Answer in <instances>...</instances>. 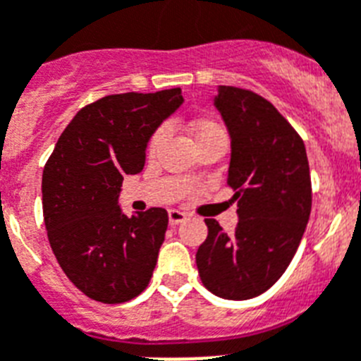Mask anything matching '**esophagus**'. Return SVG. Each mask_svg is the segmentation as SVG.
<instances>
[{
  "label": "esophagus",
  "mask_w": 361,
  "mask_h": 361,
  "mask_svg": "<svg viewBox=\"0 0 361 361\" xmlns=\"http://www.w3.org/2000/svg\"><path fill=\"white\" fill-rule=\"evenodd\" d=\"M168 217H169V225H178V223H183L184 219H186V214L180 212V210H169Z\"/></svg>",
  "instance_id": "esophagus-1"
}]
</instances>
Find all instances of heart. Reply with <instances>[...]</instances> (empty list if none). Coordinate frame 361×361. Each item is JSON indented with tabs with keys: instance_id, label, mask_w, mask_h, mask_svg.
<instances>
[{
	"instance_id": "1",
	"label": "heart",
	"mask_w": 361,
	"mask_h": 361,
	"mask_svg": "<svg viewBox=\"0 0 361 361\" xmlns=\"http://www.w3.org/2000/svg\"><path fill=\"white\" fill-rule=\"evenodd\" d=\"M190 133H192L193 140H195V144H197V142H201V140L214 138V136H219V138L227 140V133H225V129H223L221 125L217 123V121H212V120L193 121V123L190 125ZM164 136H166V127H160V129L154 130L153 136H151V140H149V153H154V151L159 149V145L162 144ZM186 183L188 184L193 183L192 171L186 175Z\"/></svg>"
}]
</instances>
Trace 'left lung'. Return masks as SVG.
I'll use <instances>...</instances> for the list:
<instances>
[{
  "instance_id": "obj_1",
  "label": "left lung",
  "mask_w": 361,
  "mask_h": 361,
  "mask_svg": "<svg viewBox=\"0 0 361 361\" xmlns=\"http://www.w3.org/2000/svg\"><path fill=\"white\" fill-rule=\"evenodd\" d=\"M214 105L231 134L227 183L240 219L232 236L204 219L208 236L195 262L208 291L245 300L281 279L302 240L312 210L308 157L297 130L262 95L219 86Z\"/></svg>"
}]
</instances>
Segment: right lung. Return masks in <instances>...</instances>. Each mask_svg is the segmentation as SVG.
<instances>
[{
	"instance_id": "1",
	"label": "right lung",
	"mask_w": 361,
	"mask_h": 361,
	"mask_svg": "<svg viewBox=\"0 0 361 361\" xmlns=\"http://www.w3.org/2000/svg\"><path fill=\"white\" fill-rule=\"evenodd\" d=\"M180 88L116 94L86 105L70 121L42 175V208L56 262L86 297L120 305L147 288L168 212L125 216V175L144 169L149 138L183 105Z\"/></svg>"
}]
</instances>
